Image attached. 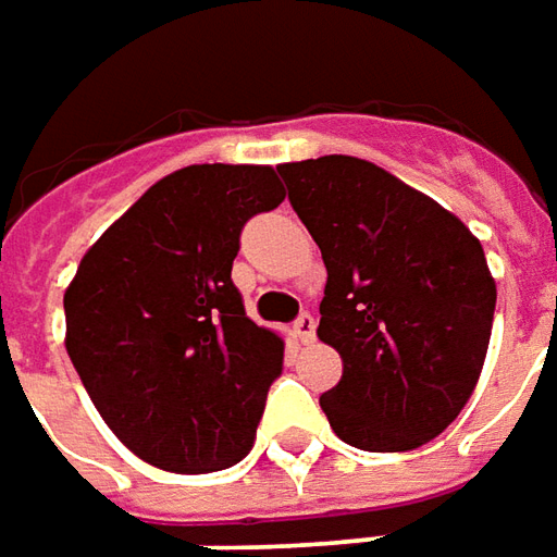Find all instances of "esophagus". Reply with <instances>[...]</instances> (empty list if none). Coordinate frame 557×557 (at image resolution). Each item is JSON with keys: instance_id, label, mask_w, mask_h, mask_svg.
I'll list each match as a JSON object with an SVG mask.
<instances>
[{"instance_id": "34e87169", "label": "esophagus", "mask_w": 557, "mask_h": 557, "mask_svg": "<svg viewBox=\"0 0 557 557\" xmlns=\"http://www.w3.org/2000/svg\"><path fill=\"white\" fill-rule=\"evenodd\" d=\"M295 335H298V342L301 344H313V338H317V320H313L310 313H301V317L295 320Z\"/></svg>"}]
</instances>
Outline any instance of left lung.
<instances>
[{
    "instance_id": "1",
    "label": "left lung",
    "mask_w": 557,
    "mask_h": 557,
    "mask_svg": "<svg viewBox=\"0 0 557 557\" xmlns=\"http://www.w3.org/2000/svg\"><path fill=\"white\" fill-rule=\"evenodd\" d=\"M277 170L329 274L317 335L344 372L320 408L354 448H421L463 411L485 366L497 305L485 249L372 161L323 154Z\"/></svg>"
}]
</instances>
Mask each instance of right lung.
<instances>
[{"mask_svg":"<svg viewBox=\"0 0 557 557\" xmlns=\"http://www.w3.org/2000/svg\"><path fill=\"white\" fill-rule=\"evenodd\" d=\"M264 164H191L151 185L63 293L66 350L106 426L151 467L198 475L256 442L283 338L231 283L247 219L283 203Z\"/></svg>","mask_w":557,"mask_h":557,"instance_id":"obj_1","label":"right lung"}]
</instances>
